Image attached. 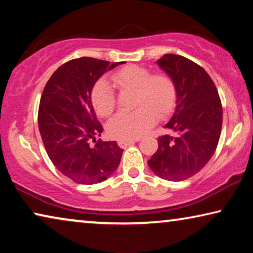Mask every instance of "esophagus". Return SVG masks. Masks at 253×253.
Listing matches in <instances>:
<instances>
[{"label":"esophagus","mask_w":253,"mask_h":253,"mask_svg":"<svg viewBox=\"0 0 253 253\" xmlns=\"http://www.w3.org/2000/svg\"><path fill=\"white\" fill-rule=\"evenodd\" d=\"M140 139L139 138H138V139H127V140H119L117 141V144H119V146L120 147H126V146H129V145H131V144H133V143H136V141H139Z\"/></svg>","instance_id":"34e87169"}]
</instances>
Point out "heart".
<instances>
[{
  "instance_id": "1",
  "label": "heart",
  "mask_w": 253,
  "mask_h": 253,
  "mask_svg": "<svg viewBox=\"0 0 253 253\" xmlns=\"http://www.w3.org/2000/svg\"><path fill=\"white\" fill-rule=\"evenodd\" d=\"M112 81L122 91L133 89L132 112H121L109 121L107 131L120 140L136 139L153 126L155 120L164 119L172 112L177 100V87L170 76L165 72L152 74L140 65H126L114 72ZM92 105L96 114L107 117L116 107L112 86L99 81L92 89Z\"/></svg>"
}]
</instances>
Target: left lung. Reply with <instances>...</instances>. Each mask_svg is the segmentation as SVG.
Instances as JSON below:
<instances>
[{
  "label": "left lung",
  "mask_w": 253,
  "mask_h": 253,
  "mask_svg": "<svg viewBox=\"0 0 253 253\" xmlns=\"http://www.w3.org/2000/svg\"><path fill=\"white\" fill-rule=\"evenodd\" d=\"M177 87L176 108L165 127L175 136L158 138L159 147L147 161L152 171L168 181H184L213 157L222 127V106L209 74L195 62L175 54L157 61Z\"/></svg>",
  "instance_id": "8db88e82"
}]
</instances>
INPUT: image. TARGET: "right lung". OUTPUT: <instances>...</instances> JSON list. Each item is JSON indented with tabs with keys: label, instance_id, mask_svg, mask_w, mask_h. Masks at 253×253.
<instances>
[{
	"label": "right lung",
	"instance_id": "right-lung-1",
	"mask_svg": "<svg viewBox=\"0 0 253 253\" xmlns=\"http://www.w3.org/2000/svg\"><path fill=\"white\" fill-rule=\"evenodd\" d=\"M119 64L123 62L75 58L51 75L41 95L38 123L48 157L62 174L79 184L105 181L120 165L123 150L116 141L95 140L102 126L91 100L96 81Z\"/></svg>",
	"mask_w": 253,
	"mask_h": 253
}]
</instances>
